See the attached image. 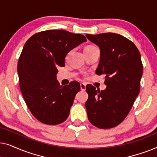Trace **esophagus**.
<instances>
[{"label": "esophagus", "mask_w": 157, "mask_h": 157, "mask_svg": "<svg viewBox=\"0 0 157 157\" xmlns=\"http://www.w3.org/2000/svg\"><path fill=\"white\" fill-rule=\"evenodd\" d=\"M80 86H81V91H85V90H86V84H85V83H81Z\"/></svg>", "instance_id": "34e87169"}]
</instances>
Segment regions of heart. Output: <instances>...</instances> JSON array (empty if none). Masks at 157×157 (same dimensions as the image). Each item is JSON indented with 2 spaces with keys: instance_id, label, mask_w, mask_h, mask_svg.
<instances>
[{
  "instance_id": "1",
  "label": "heart",
  "mask_w": 157,
  "mask_h": 157,
  "mask_svg": "<svg viewBox=\"0 0 157 157\" xmlns=\"http://www.w3.org/2000/svg\"><path fill=\"white\" fill-rule=\"evenodd\" d=\"M95 48V47L93 46H89L86 47L85 50H87V49H91V48Z\"/></svg>"
}]
</instances>
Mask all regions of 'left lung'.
I'll use <instances>...</instances> for the list:
<instances>
[{"mask_svg": "<svg viewBox=\"0 0 157 157\" xmlns=\"http://www.w3.org/2000/svg\"><path fill=\"white\" fill-rule=\"evenodd\" d=\"M101 50L96 71L105 75L104 91L87 85L89 98L85 103L88 119L99 128L115 127L125 119L140 91L143 74L141 54L135 44L113 33L86 35Z\"/></svg>", "mask_w": 157, "mask_h": 157, "instance_id": "1", "label": "left lung"}]
</instances>
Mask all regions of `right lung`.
I'll return each mask as SVG.
<instances>
[{"instance_id": "1", "label": "right lung", "mask_w": 157, "mask_h": 157, "mask_svg": "<svg viewBox=\"0 0 157 157\" xmlns=\"http://www.w3.org/2000/svg\"><path fill=\"white\" fill-rule=\"evenodd\" d=\"M85 41L81 34L48 30L25 42L18 62L19 86L28 108L41 123L56 125L69 115L80 83L74 81L60 85L57 67L65 66L67 53Z\"/></svg>"}]
</instances>
